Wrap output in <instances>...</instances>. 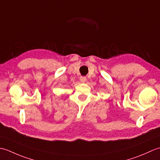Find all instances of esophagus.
<instances>
[{"instance_id": "esophagus-1", "label": "esophagus", "mask_w": 160, "mask_h": 160, "mask_svg": "<svg viewBox=\"0 0 160 160\" xmlns=\"http://www.w3.org/2000/svg\"><path fill=\"white\" fill-rule=\"evenodd\" d=\"M80 82H86V80H87V78H86V77H84V76L80 77Z\"/></svg>"}]
</instances>
